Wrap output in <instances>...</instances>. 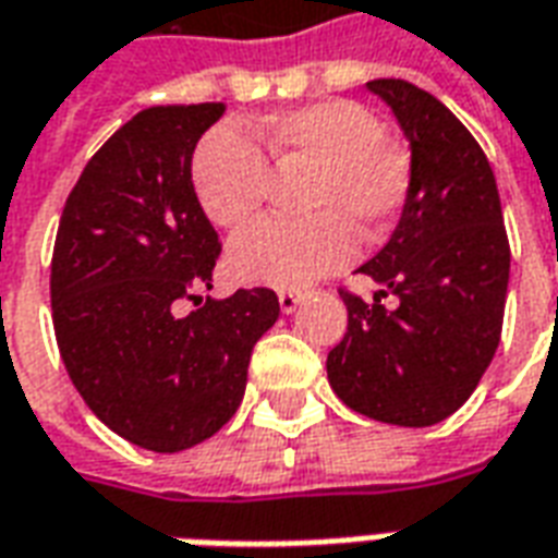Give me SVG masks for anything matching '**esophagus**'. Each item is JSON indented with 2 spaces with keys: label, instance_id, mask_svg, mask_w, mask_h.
I'll use <instances>...</instances> for the list:
<instances>
[{
  "label": "esophagus",
  "instance_id": "esophagus-1",
  "mask_svg": "<svg viewBox=\"0 0 558 558\" xmlns=\"http://www.w3.org/2000/svg\"><path fill=\"white\" fill-rule=\"evenodd\" d=\"M278 302H280V311H283V314H292V311H295V307L304 302V292L302 290H280Z\"/></svg>",
  "mask_w": 558,
  "mask_h": 558
}]
</instances>
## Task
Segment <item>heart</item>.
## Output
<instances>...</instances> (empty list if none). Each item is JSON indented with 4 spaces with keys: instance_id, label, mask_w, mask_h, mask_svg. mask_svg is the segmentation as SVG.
<instances>
[{
    "instance_id": "1",
    "label": "heart",
    "mask_w": 558,
    "mask_h": 558,
    "mask_svg": "<svg viewBox=\"0 0 558 558\" xmlns=\"http://www.w3.org/2000/svg\"><path fill=\"white\" fill-rule=\"evenodd\" d=\"M254 140L220 125L194 155V191L215 227L235 230L266 203L272 170L307 172L299 208L307 218L259 220L230 244L232 278L256 287L299 290L355 254V235L374 244L395 230L412 199V155L383 134L364 104L331 98L268 116Z\"/></svg>"
}]
</instances>
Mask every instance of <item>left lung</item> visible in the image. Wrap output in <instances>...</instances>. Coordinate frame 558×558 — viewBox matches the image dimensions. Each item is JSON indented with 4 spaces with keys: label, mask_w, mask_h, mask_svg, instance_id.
Segmentation results:
<instances>
[{
    "label": "left lung",
    "mask_w": 558,
    "mask_h": 558,
    "mask_svg": "<svg viewBox=\"0 0 558 558\" xmlns=\"http://www.w3.org/2000/svg\"><path fill=\"white\" fill-rule=\"evenodd\" d=\"M367 89L410 137L415 184L395 235L359 268L374 299L340 287L350 319L328 352V383L367 418L430 427L466 403L493 362L511 247L490 160L466 125L407 80Z\"/></svg>",
    "instance_id": "8db88e82"
}]
</instances>
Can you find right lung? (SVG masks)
Wrapping results in <instances>:
<instances>
[{
	"label": "right lung",
	"instance_id": "1",
	"mask_svg": "<svg viewBox=\"0 0 558 558\" xmlns=\"http://www.w3.org/2000/svg\"><path fill=\"white\" fill-rule=\"evenodd\" d=\"M223 104L146 107L80 172L50 263L59 355L98 418L172 454L235 415L254 343L275 326V290L203 302L220 239L191 182L196 140ZM179 301H194L187 317Z\"/></svg>",
	"mask_w": 558,
	"mask_h": 558
}]
</instances>
